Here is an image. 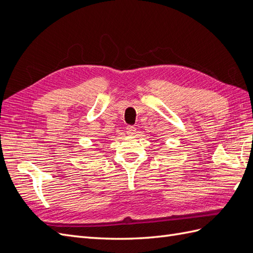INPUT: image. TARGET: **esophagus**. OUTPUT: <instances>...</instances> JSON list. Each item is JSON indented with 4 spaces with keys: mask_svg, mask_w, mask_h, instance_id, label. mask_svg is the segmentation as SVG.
<instances>
[{
    "mask_svg": "<svg viewBox=\"0 0 253 253\" xmlns=\"http://www.w3.org/2000/svg\"><path fill=\"white\" fill-rule=\"evenodd\" d=\"M136 132V127L134 126H126V133L128 135H133Z\"/></svg>",
    "mask_w": 253,
    "mask_h": 253,
    "instance_id": "34e87169",
    "label": "esophagus"
}]
</instances>
